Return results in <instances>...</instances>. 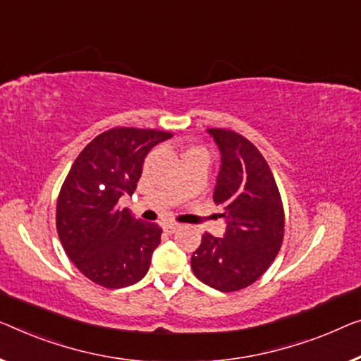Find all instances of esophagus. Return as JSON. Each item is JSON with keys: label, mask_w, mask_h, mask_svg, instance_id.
<instances>
[{"label": "esophagus", "mask_w": 361, "mask_h": 361, "mask_svg": "<svg viewBox=\"0 0 361 361\" xmlns=\"http://www.w3.org/2000/svg\"><path fill=\"white\" fill-rule=\"evenodd\" d=\"M178 228H180V224H175V222H166L164 225V230L169 233H175Z\"/></svg>", "instance_id": "esophagus-1"}]
</instances>
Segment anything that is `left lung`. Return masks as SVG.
<instances>
[{
    "label": "left lung",
    "mask_w": 361,
    "mask_h": 361,
    "mask_svg": "<svg viewBox=\"0 0 361 361\" xmlns=\"http://www.w3.org/2000/svg\"><path fill=\"white\" fill-rule=\"evenodd\" d=\"M222 154L214 202L227 220L224 238L204 233L191 256L199 281L219 292L250 287L281 251L283 204L271 166L257 147L228 128H211Z\"/></svg>",
    "instance_id": "8db88e82"
}]
</instances>
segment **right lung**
Listing matches in <instances>:
<instances>
[{"label":"right lung","mask_w":361,"mask_h":361,"mask_svg":"<svg viewBox=\"0 0 361 361\" xmlns=\"http://www.w3.org/2000/svg\"><path fill=\"white\" fill-rule=\"evenodd\" d=\"M171 136L157 129L111 128L71 165L58 195L56 230L69 259L94 283L123 288L147 274L162 228L134 219L118 201L136 190L149 150Z\"/></svg>","instance_id":"right-lung-1"}]
</instances>
